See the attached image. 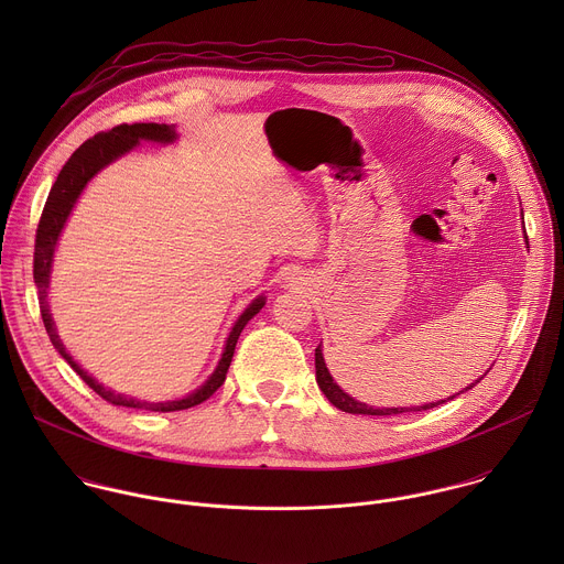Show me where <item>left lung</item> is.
<instances>
[{"label": "left lung", "instance_id": "1", "mask_svg": "<svg viewBox=\"0 0 564 564\" xmlns=\"http://www.w3.org/2000/svg\"><path fill=\"white\" fill-rule=\"evenodd\" d=\"M521 215H523V210H521ZM525 242H528V237H525ZM315 369H317V384H319L323 395L329 400L332 405H336L338 410L349 412V414H376V416H389V414H402V412L430 410V408H434V405H441V403L449 402V400H454L456 395H460V393H465V391L474 389V387L482 380V378H480V380H476V382H474V384H469L467 389H463V391H458V393H454V395H449V398H445V400H441V402L421 403V405H410V408H373V405H369V403L354 400L351 395H347V393H345V391L334 382V378L329 376L327 365H325V360H323L322 345L315 349Z\"/></svg>", "mask_w": 564, "mask_h": 564}]
</instances>
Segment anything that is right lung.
I'll return each instance as SVG.
<instances>
[{
  "mask_svg": "<svg viewBox=\"0 0 564 564\" xmlns=\"http://www.w3.org/2000/svg\"><path fill=\"white\" fill-rule=\"evenodd\" d=\"M141 141H152V143H161L169 145L177 141V132L175 126H166V123H123L117 126L108 132L95 134L93 139H88L86 143H82L80 148L74 152V156L63 166V171L58 173L50 197L45 202L39 228H36V242H34V282L39 289V300H41V317L45 323V329L50 334L52 345L56 347V351L72 365V369L80 376L82 380L106 402L115 403V405H126V408H141V410H154V412H175V410H186L193 408L197 403L206 402L224 382H226V373L230 369L232 356H235V347L237 340L241 336L242 327L253 319L262 306H264V295H258L256 300H251V304L242 311L239 319L232 325L228 340L224 345V354L219 358V365L215 367V371L208 376V380L197 387L193 393L180 398V400H171V402H148V400H137L123 393H117L104 384H99L88 371H84L80 365L74 360V356L67 351V347L63 345L58 332H56V323L50 313V304H47V289H50V275H52V262H54V253L61 241V235L65 230V224L74 210V206L80 199L82 191L86 188V184L108 164L119 161L121 156L130 154Z\"/></svg>",
  "mask_w": 564,
  "mask_h": 564,
  "instance_id": "add662e5",
  "label": "right lung"
}]
</instances>
